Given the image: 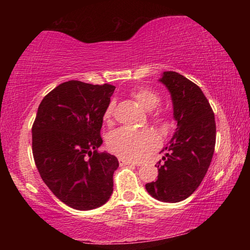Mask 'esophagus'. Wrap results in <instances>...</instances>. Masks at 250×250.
Returning <instances> with one entry per match:
<instances>
[{
    "instance_id": "34e87169",
    "label": "esophagus",
    "mask_w": 250,
    "mask_h": 250,
    "mask_svg": "<svg viewBox=\"0 0 250 250\" xmlns=\"http://www.w3.org/2000/svg\"><path fill=\"white\" fill-rule=\"evenodd\" d=\"M119 163H120V166H137V167L140 166V163H137V162H134V161L126 160L124 158H119Z\"/></svg>"
}]
</instances>
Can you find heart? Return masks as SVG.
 Here are the masks:
<instances>
[{
	"instance_id": "1",
	"label": "heart",
	"mask_w": 250,
	"mask_h": 250,
	"mask_svg": "<svg viewBox=\"0 0 250 250\" xmlns=\"http://www.w3.org/2000/svg\"><path fill=\"white\" fill-rule=\"evenodd\" d=\"M131 96L147 110L154 109L161 103V97L155 90L147 87H137L131 91ZM115 110V103L110 101L104 111V120L111 124ZM163 111L155 113L159 120L164 119ZM159 138L153 131L147 129L134 130L130 128H119L109 134L107 145L113 153L131 160H142L150 155L159 146Z\"/></svg>"
}]
</instances>
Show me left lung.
I'll return each mask as SVG.
<instances>
[{
    "label": "left lung",
    "mask_w": 250,
    "mask_h": 250,
    "mask_svg": "<svg viewBox=\"0 0 250 250\" xmlns=\"http://www.w3.org/2000/svg\"><path fill=\"white\" fill-rule=\"evenodd\" d=\"M160 82L172 97L177 128L158 162L155 182L146 184L151 196L176 203L195 192L208 170L216 142V124L201 88L175 71H164ZM156 167V166H155Z\"/></svg>",
    "instance_id": "8db88e82"
}]
</instances>
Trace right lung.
Listing matches in <instances>:
<instances>
[{
    "label": "right lung",
    "mask_w": 250,
    "mask_h": 250,
    "mask_svg": "<svg viewBox=\"0 0 250 250\" xmlns=\"http://www.w3.org/2000/svg\"><path fill=\"white\" fill-rule=\"evenodd\" d=\"M115 86L62 83L44 97L32 126V150L41 177L71 208L104 205L113 191L115 155L99 152L104 111Z\"/></svg>",
    "instance_id": "right-lung-1"
}]
</instances>
